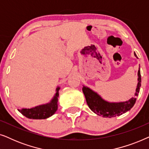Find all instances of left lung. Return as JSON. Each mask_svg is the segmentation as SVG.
Listing matches in <instances>:
<instances>
[{"label": "left lung", "instance_id": "left-lung-1", "mask_svg": "<svg viewBox=\"0 0 149 149\" xmlns=\"http://www.w3.org/2000/svg\"><path fill=\"white\" fill-rule=\"evenodd\" d=\"M134 56L137 58L135 52H134ZM138 82L137 88L136 89L135 96L132 97L128 101L123 102H109L104 100L97 93L94 92L88 87L83 86V92L85 95L89 108L97 115L107 118L121 115L130 111L135 104L136 101V97L138 96L140 92V87L141 86V74H140V68L138 72Z\"/></svg>", "mask_w": 149, "mask_h": 149}]
</instances>
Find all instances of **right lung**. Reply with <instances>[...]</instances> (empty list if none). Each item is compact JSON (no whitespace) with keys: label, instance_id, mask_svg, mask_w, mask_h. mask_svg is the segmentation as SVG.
I'll return each instance as SVG.
<instances>
[{"label":"right lung","instance_id":"obj_1","mask_svg":"<svg viewBox=\"0 0 149 149\" xmlns=\"http://www.w3.org/2000/svg\"><path fill=\"white\" fill-rule=\"evenodd\" d=\"M59 89L60 87L56 89V95L49 103L38 106L32 109H18V111L28 119H45L51 117L58 110Z\"/></svg>","mask_w":149,"mask_h":149}]
</instances>
